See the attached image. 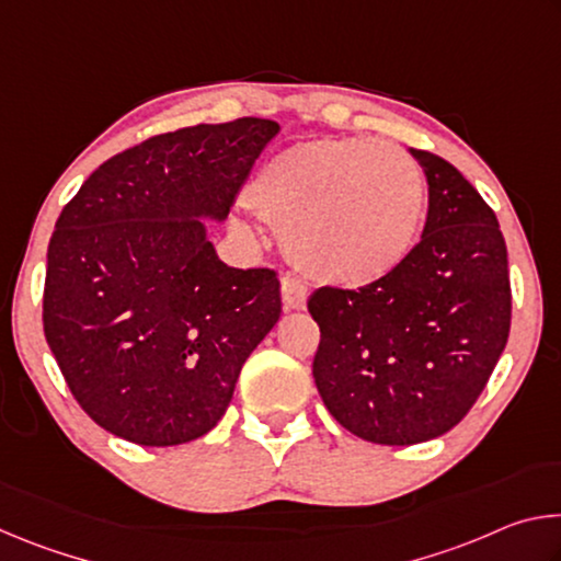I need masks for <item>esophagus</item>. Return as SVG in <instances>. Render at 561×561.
Listing matches in <instances>:
<instances>
[{
    "label": "esophagus",
    "mask_w": 561,
    "mask_h": 561,
    "mask_svg": "<svg viewBox=\"0 0 561 561\" xmlns=\"http://www.w3.org/2000/svg\"><path fill=\"white\" fill-rule=\"evenodd\" d=\"M309 299V287L297 277L282 279V301L287 309H304Z\"/></svg>",
    "instance_id": "obj_1"
}]
</instances>
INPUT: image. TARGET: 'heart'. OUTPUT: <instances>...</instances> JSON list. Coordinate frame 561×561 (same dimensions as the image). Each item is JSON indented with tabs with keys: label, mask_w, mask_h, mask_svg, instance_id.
<instances>
[{
	"label": "heart",
	"mask_w": 561,
	"mask_h": 561,
	"mask_svg": "<svg viewBox=\"0 0 561 561\" xmlns=\"http://www.w3.org/2000/svg\"><path fill=\"white\" fill-rule=\"evenodd\" d=\"M425 195L423 170L405 148L319 138L270 158L247 203L284 232L291 257L314 277L368 284L413 250Z\"/></svg>",
	"instance_id": "b5f03b06"
}]
</instances>
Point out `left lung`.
<instances>
[{"label": "left lung", "mask_w": 561, "mask_h": 561, "mask_svg": "<svg viewBox=\"0 0 561 561\" xmlns=\"http://www.w3.org/2000/svg\"><path fill=\"white\" fill-rule=\"evenodd\" d=\"M428 180L423 237L398 267L358 289L321 287L314 383L358 438L415 445L455 428L488 386L512 319L497 217L448 160L411 148Z\"/></svg>", "instance_id": "left-lung-1"}]
</instances>
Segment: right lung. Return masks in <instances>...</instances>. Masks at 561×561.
<instances>
[{
	"label": "right lung",
	"mask_w": 561,
	"mask_h": 561,
	"mask_svg": "<svg viewBox=\"0 0 561 561\" xmlns=\"http://www.w3.org/2000/svg\"><path fill=\"white\" fill-rule=\"evenodd\" d=\"M267 118L163 133L108 158L64 207L46 252L44 334L103 431L165 448L213 431L247 356L282 314L274 270L217 257Z\"/></svg>",
	"instance_id": "obj_1"
}]
</instances>
